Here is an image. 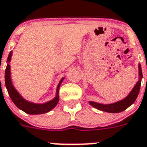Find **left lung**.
Listing matches in <instances>:
<instances>
[{
	"label": "left lung",
	"mask_w": 147,
	"mask_h": 147,
	"mask_svg": "<svg viewBox=\"0 0 147 147\" xmlns=\"http://www.w3.org/2000/svg\"><path fill=\"white\" fill-rule=\"evenodd\" d=\"M139 74H140L139 81L136 83L133 90L129 93V95L125 99L119 101V102H117V103H111V104H105V105L90 101V105L100 110L105 111V112L107 113H113L122 112L126 109H127L129 106H131L135 102L136 99L137 98V96H138L139 92H140V89L141 79L143 78V74H142V70H141V66L140 64H139Z\"/></svg>",
	"instance_id": "1"
}]
</instances>
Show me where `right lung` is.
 <instances>
[{
    "label": "right lung",
    "instance_id": "1",
    "mask_svg": "<svg viewBox=\"0 0 147 147\" xmlns=\"http://www.w3.org/2000/svg\"><path fill=\"white\" fill-rule=\"evenodd\" d=\"M11 57V52L10 53L7 58V63L10 62ZM1 80V79H0ZM62 79L60 82V84L57 86V96L53 100L49 101L48 103H44V104H35V103H30L28 101L25 100L20 94H18V91L14 89L13 84L11 83V70H10V65L8 63L7 64L6 70H5V85H6L7 90L8 92V94L13 103L18 107L19 109L23 110L24 112L27 113L28 114H41L49 112L50 110L55 107L59 101V96H58V90L59 87L61 85V82L63 81Z\"/></svg>",
    "mask_w": 147,
    "mask_h": 147
}]
</instances>
